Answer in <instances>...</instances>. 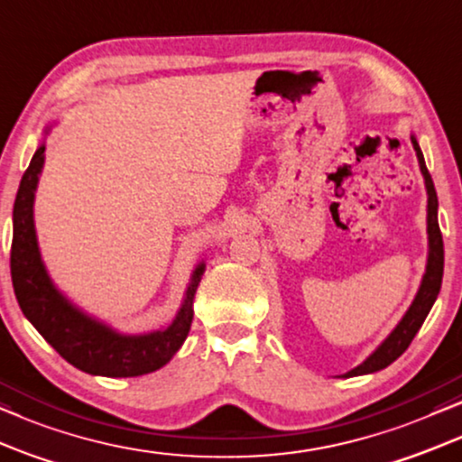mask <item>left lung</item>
<instances>
[{
  "instance_id": "obj_1",
  "label": "left lung",
  "mask_w": 462,
  "mask_h": 462,
  "mask_svg": "<svg viewBox=\"0 0 462 462\" xmlns=\"http://www.w3.org/2000/svg\"><path fill=\"white\" fill-rule=\"evenodd\" d=\"M411 145L416 150L418 164H420V173L424 177V188H427V235H429V257H427V270H424L422 282L418 287V293L414 302L405 312L402 321L397 323V328L391 331L389 337L367 356L361 365H356L355 370L344 374V378L350 376H364V374H374L378 370H384L386 365H391L397 356L405 353V348L410 346V342L414 340L418 329L422 328L424 319H427L429 310L438 300L439 289H441V276H444V241H441V232L438 224V192H435L433 180L429 175L427 164H424V156L420 152V145L414 134H411Z\"/></svg>"
}]
</instances>
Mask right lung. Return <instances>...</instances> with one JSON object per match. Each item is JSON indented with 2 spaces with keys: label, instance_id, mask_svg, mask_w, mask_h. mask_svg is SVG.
Listing matches in <instances>:
<instances>
[{
  "label": "right lung",
  "instance_id": "1",
  "mask_svg": "<svg viewBox=\"0 0 462 462\" xmlns=\"http://www.w3.org/2000/svg\"><path fill=\"white\" fill-rule=\"evenodd\" d=\"M44 150L46 145L42 143L31 158L12 211L14 232H12L10 273L23 315L65 361L92 376L133 378L160 370L173 359L188 337L194 319V293L205 273V262H200L192 273L181 309L167 329L126 336L86 315L54 287L40 255L33 224V200L44 167Z\"/></svg>",
  "mask_w": 462,
  "mask_h": 462
}]
</instances>
